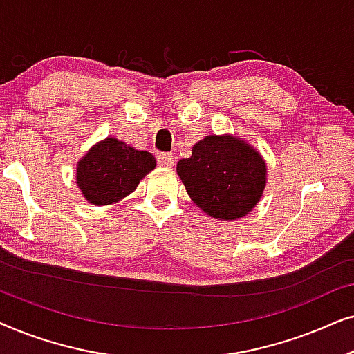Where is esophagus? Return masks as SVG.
Instances as JSON below:
<instances>
[{
    "mask_svg": "<svg viewBox=\"0 0 354 354\" xmlns=\"http://www.w3.org/2000/svg\"><path fill=\"white\" fill-rule=\"evenodd\" d=\"M158 162L161 164L162 167H172L174 164H176V158H174L171 153H161L158 156Z\"/></svg>",
    "mask_w": 354,
    "mask_h": 354,
    "instance_id": "obj_1",
    "label": "esophagus"
}]
</instances>
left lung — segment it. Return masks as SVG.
<instances>
[{
	"label": "left lung",
	"instance_id": "left-lung-1",
	"mask_svg": "<svg viewBox=\"0 0 354 354\" xmlns=\"http://www.w3.org/2000/svg\"><path fill=\"white\" fill-rule=\"evenodd\" d=\"M177 176L192 201L217 221L250 214L263 198L268 166L258 149L239 135H206L192 156L177 162Z\"/></svg>",
	"mask_w": 354,
	"mask_h": 354
}]
</instances>
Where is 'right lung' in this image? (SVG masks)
Masks as SVG:
<instances>
[{"label": "right lung", "mask_w": 354, "mask_h": 354, "mask_svg": "<svg viewBox=\"0 0 354 354\" xmlns=\"http://www.w3.org/2000/svg\"><path fill=\"white\" fill-rule=\"evenodd\" d=\"M156 167V158L114 137L95 143L75 167V182L93 206L114 205L130 195Z\"/></svg>", "instance_id": "1"}]
</instances>
